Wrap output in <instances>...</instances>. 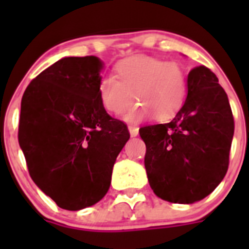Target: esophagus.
<instances>
[{
    "instance_id": "1",
    "label": "esophagus",
    "mask_w": 249,
    "mask_h": 249,
    "mask_svg": "<svg viewBox=\"0 0 249 249\" xmlns=\"http://www.w3.org/2000/svg\"><path fill=\"white\" fill-rule=\"evenodd\" d=\"M128 129H129V133H131L132 137H136V136L138 135V127L137 126H132V124H129Z\"/></svg>"
}]
</instances>
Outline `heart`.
<instances>
[{"label": "heart", "instance_id": "heart-1", "mask_svg": "<svg viewBox=\"0 0 249 249\" xmlns=\"http://www.w3.org/2000/svg\"><path fill=\"white\" fill-rule=\"evenodd\" d=\"M114 71L116 77L105 76L98 82V97L106 111L121 114L136 100L141 106L124 116L127 121H138L148 113L157 121H167L182 108L188 77L177 61L132 56L120 61Z\"/></svg>", "mask_w": 249, "mask_h": 249}]
</instances>
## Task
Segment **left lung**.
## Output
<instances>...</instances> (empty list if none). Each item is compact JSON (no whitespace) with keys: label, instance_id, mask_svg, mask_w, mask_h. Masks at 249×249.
<instances>
[{"label":"left lung","instance_id":"1","mask_svg":"<svg viewBox=\"0 0 249 249\" xmlns=\"http://www.w3.org/2000/svg\"><path fill=\"white\" fill-rule=\"evenodd\" d=\"M187 87L171 122L140 128L149 186L172 203H193L214 191L227 173L234 133L227 93L210 68H192Z\"/></svg>","mask_w":249,"mask_h":249}]
</instances>
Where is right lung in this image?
<instances>
[{"mask_svg":"<svg viewBox=\"0 0 249 249\" xmlns=\"http://www.w3.org/2000/svg\"><path fill=\"white\" fill-rule=\"evenodd\" d=\"M102 62L65 57L31 81L22 96L18 143L31 178L63 210L97 203L129 138L98 97Z\"/></svg>","mask_w":249,"mask_h":249,"instance_id":"right-lung-1","label":"right lung"}]
</instances>
